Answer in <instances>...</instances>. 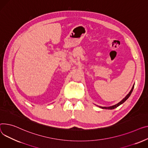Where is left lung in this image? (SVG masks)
<instances>
[{"instance_id": "1", "label": "left lung", "mask_w": 148, "mask_h": 148, "mask_svg": "<svg viewBox=\"0 0 148 148\" xmlns=\"http://www.w3.org/2000/svg\"><path fill=\"white\" fill-rule=\"evenodd\" d=\"M134 84L133 85V87H132V90H130V92H129V93L124 98V99L121 101V102H120L119 103H117V104H116V105H114V106H110V107H101V106H99V107H101V108H102V109H108V110H112V109H114V108H116V107H118L119 106H120L121 104H122V103H123L129 97V96H130V95H131V93H132V92H133V88H134Z\"/></svg>"}]
</instances>
